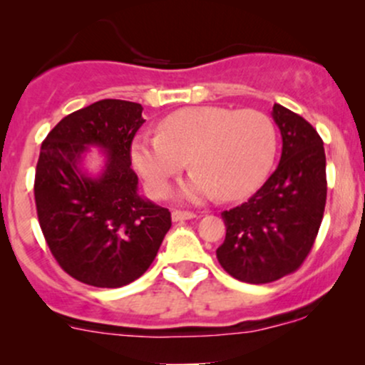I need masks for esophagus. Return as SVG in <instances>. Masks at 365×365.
Listing matches in <instances>:
<instances>
[{
  "label": "esophagus",
  "instance_id": "esophagus-1",
  "mask_svg": "<svg viewBox=\"0 0 365 365\" xmlns=\"http://www.w3.org/2000/svg\"><path fill=\"white\" fill-rule=\"evenodd\" d=\"M192 217H195V215L190 211H180V209H175V211L171 212V220L173 221H185L192 220Z\"/></svg>",
  "mask_w": 365,
  "mask_h": 365
}]
</instances>
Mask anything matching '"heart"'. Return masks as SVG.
<instances>
[{
  "label": "heart",
  "instance_id": "heart-1",
  "mask_svg": "<svg viewBox=\"0 0 365 365\" xmlns=\"http://www.w3.org/2000/svg\"><path fill=\"white\" fill-rule=\"evenodd\" d=\"M276 130L255 110L195 106L159 121L156 135L132 142L130 158L149 192L165 197L170 183L188 166L194 177L183 188L190 199L217 195L240 199L255 190L273 166Z\"/></svg>",
  "mask_w": 365,
  "mask_h": 365
}]
</instances>
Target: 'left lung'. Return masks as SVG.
<instances>
[{"label":"left lung","instance_id":"1","mask_svg":"<svg viewBox=\"0 0 365 365\" xmlns=\"http://www.w3.org/2000/svg\"><path fill=\"white\" fill-rule=\"evenodd\" d=\"M282 132V159L249 200L221 212L226 237L221 267L240 282L262 284L302 266L324 215L326 156L316 128L282 104L273 106Z\"/></svg>","mask_w":365,"mask_h":365}]
</instances>
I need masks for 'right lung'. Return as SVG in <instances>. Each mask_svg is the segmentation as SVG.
<instances>
[{
  "label": "right lung",
  "instance_id": "1",
  "mask_svg": "<svg viewBox=\"0 0 365 365\" xmlns=\"http://www.w3.org/2000/svg\"><path fill=\"white\" fill-rule=\"evenodd\" d=\"M144 121L139 103L103 99L65 116L41 145L34 197L46 244L65 273L91 287L140 278L171 228L168 209L137 194L130 166ZM89 145L107 153L96 179L80 168Z\"/></svg>",
  "mask_w": 365,
  "mask_h": 365
}]
</instances>
